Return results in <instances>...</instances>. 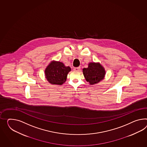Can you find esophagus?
I'll list each match as a JSON object with an SVG mask.
<instances>
[{
	"mask_svg": "<svg viewBox=\"0 0 147 147\" xmlns=\"http://www.w3.org/2000/svg\"><path fill=\"white\" fill-rule=\"evenodd\" d=\"M80 70V67L75 68L74 69V71H79Z\"/></svg>",
	"mask_w": 147,
	"mask_h": 147,
	"instance_id": "34e87169",
	"label": "esophagus"
}]
</instances>
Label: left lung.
<instances>
[{
  "mask_svg": "<svg viewBox=\"0 0 147 147\" xmlns=\"http://www.w3.org/2000/svg\"><path fill=\"white\" fill-rule=\"evenodd\" d=\"M83 72L86 80L92 85L102 80L105 74V68L99 63L95 62L90 63L88 68L83 69Z\"/></svg>",
  "mask_w": 147,
  "mask_h": 147,
  "instance_id": "obj_1",
  "label": "left lung"
}]
</instances>
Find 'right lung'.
<instances>
[{
  "mask_svg": "<svg viewBox=\"0 0 147 147\" xmlns=\"http://www.w3.org/2000/svg\"><path fill=\"white\" fill-rule=\"evenodd\" d=\"M70 71V67H65L62 62L53 61L46 68V78L50 84L61 85L65 82Z\"/></svg>",
  "mask_w": 147,
  "mask_h": 147,
  "instance_id": "obj_1",
  "label": "right lung"
}]
</instances>
